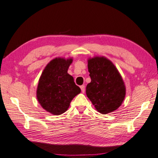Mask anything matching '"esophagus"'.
Segmentation results:
<instances>
[{"instance_id": "esophagus-1", "label": "esophagus", "mask_w": 158, "mask_h": 158, "mask_svg": "<svg viewBox=\"0 0 158 158\" xmlns=\"http://www.w3.org/2000/svg\"><path fill=\"white\" fill-rule=\"evenodd\" d=\"M80 89H81L82 93H85V85L80 86Z\"/></svg>"}]
</instances>
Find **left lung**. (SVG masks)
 Listing matches in <instances>:
<instances>
[{
    "label": "left lung",
    "instance_id": "left-lung-1",
    "mask_svg": "<svg viewBox=\"0 0 158 158\" xmlns=\"http://www.w3.org/2000/svg\"><path fill=\"white\" fill-rule=\"evenodd\" d=\"M91 82L86 88L90 101L101 114L117 110L124 100L126 86L121 74L110 59L103 56L88 59Z\"/></svg>",
    "mask_w": 158,
    "mask_h": 158
}]
</instances>
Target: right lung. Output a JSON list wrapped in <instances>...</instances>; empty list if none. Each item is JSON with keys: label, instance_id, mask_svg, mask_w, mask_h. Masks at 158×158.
<instances>
[{"label": "right lung", "instance_id": "right-lung-1", "mask_svg": "<svg viewBox=\"0 0 158 158\" xmlns=\"http://www.w3.org/2000/svg\"><path fill=\"white\" fill-rule=\"evenodd\" d=\"M72 57H56L42 72L36 89V98L41 107L52 115L68 110L70 103L81 90L68 73Z\"/></svg>", "mask_w": 158, "mask_h": 158}]
</instances>
